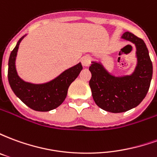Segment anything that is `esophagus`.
I'll use <instances>...</instances> for the list:
<instances>
[{
  "label": "esophagus",
  "mask_w": 157,
  "mask_h": 157,
  "mask_svg": "<svg viewBox=\"0 0 157 157\" xmlns=\"http://www.w3.org/2000/svg\"><path fill=\"white\" fill-rule=\"evenodd\" d=\"M91 57L90 56H83L81 59V61H82V64L83 66H89V65H91Z\"/></svg>",
  "instance_id": "1"
}]
</instances>
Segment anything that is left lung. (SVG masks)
<instances>
[{"label": "left lung", "instance_id": "1", "mask_svg": "<svg viewBox=\"0 0 157 157\" xmlns=\"http://www.w3.org/2000/svg\"><path fill=\"white\" fill-rule=\"evenodd\" d=\"M121 38L131 42L136 48L137 64L131 75L115 76L101 62L92 61L89 67L93 100L99 108L110 113L126 112L137 107L148 92L153 72L145 42L129 32H125Z\"/></svg>", "mask_w": 157, "mask_h": 157}]
</instances>
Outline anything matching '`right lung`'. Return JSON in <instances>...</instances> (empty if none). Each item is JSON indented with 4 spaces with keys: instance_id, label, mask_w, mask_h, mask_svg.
Here are the masks:
<instances>
[{
    "instance_id": "obj_1",
    "label": "right lung",
    "mask_w": 157,
    "mask_h": 157,
    "mask_svg": "<svg viewBox=\"0 0 157 157\" xmlns=\"http://www.w3.org/2000/svg\"><path fill=\"white\" fill-rule=\"evenodd\" d=\"M26 35L19 39L10 55L8 61V82L11 88L23 103L39 112H48L58 108L65 101L70 85L82 70L81 63L65 70L52 81L33 84L19 77L16 69V58L19 44Z\"/></svg>"
}]
</instances>
